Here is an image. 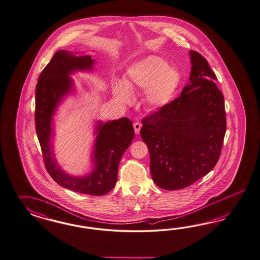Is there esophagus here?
<instances>
[{
	"mask_svg": "<svg viewBox=\"0 0 260 260\" xmlns=\"http://www.w3.org/2000/svg\"><path fill=\"white\" fill-rule=\"evenodd\" d=\"M141 123H139V122H135L134 124V132H135V134H138L140 133V129H141Z\"/></svg>",
	"mask_w": 260,
	"mask_h": 260,
	"instance_id": "obj_1",
	"label": "esophagus"
}]
</instances>
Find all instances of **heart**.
Returning a JSON list of instances; mask_svg holds the SVG:
<instances>
[{"label":"heart","instance_id":"1","mask_svg":"<svg viewBox=\"0 0 260 260\" xmlns=\"http://www.w3.org/2000/svg\"><path fill=\"white\" fill-rule=\"evenodd\" d=\"M179 74L168 67L164 59L150 55L133 63L126 72L124 83L114 87L119 101L131 102L133 91H145V101L151 109H161L172 100L179 85Z\"/></svg>","mask_w":260,"mask_h":260}]
</instances>
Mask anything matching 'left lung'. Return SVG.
Segmentation results:
<instances>
[{
	"label": "left lung",
	"mask_w": 260,
	"mask_h": 260,
	"mask_svg": "<svg viewBox=\"0 0 260 260\" xmlns=\"http://www.w3.org/2000/svg\"><path fill=\"white\" fill-rule=\"evenodd\" d=\"M190 84L181 95L142 119V140L150 151L154 183L184 189L210 173L220 157L226 134L224 96L208 61L189 50Z\"/></svg>",
	"instance_id": "1"
}]
</instances>
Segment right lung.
<instances>
[{
  "mask_svg": "<svg viewBox=\"0 0 260 260\" xmlns=\"http://www.w3.org/2000/svg\"><path fill=\"white\" fill-rule=\"evenodd\" d=\"M94 61L91 56L74 55L59 50L40 74L35 96V127L47 173L52 179L73 191L104 196L114 188L117 181L119 162L134 137L133 122L128 118L100 122L97 126L93 161L94 170L85 177H73L57 165L52 153L51 119L59 101L72 87L70 74L74 71H90Z\"/></svg>",
  "mask_w": 260,
  "mask_h": 260,
  "instance_id": "1",
  "label": "right lung"
}]
</instances>
